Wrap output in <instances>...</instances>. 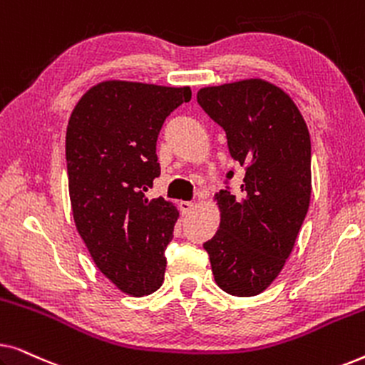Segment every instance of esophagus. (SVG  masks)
I'll list each match as a JSON object with an SVG mask.
<instances>
[{"label":"esophagus","instance_id":"esophagus-1","mask_svg":"<svg viewBox=\"0 0 365 365\" xmlns=\"http://www.w3.org/2000/svg\"><path fill=\"white\" fill-rule=\"evenodd\" d=\"M179 207H181V212L182 214H189V212H192L194 202H191V201H181V202H179Z\"/></svg>","mask_w":365,"mask_h":365}]
</instances>
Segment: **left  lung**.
<instances>
[{
    "instance_id": "1",
    "label": "left lung",
    "mask_w": 365,
    "mask_h": 365,
    "mask_svg": "<svg viewBox=\"0 0 365 365\" xmlns=\"http://www.w3.org/2000/svg\"><path fill=\"white\" fill-rule=\"evenodd\" d=\"M197 103L246 171L241 196L214 194L221 222L204 249L224 292L257 296L281 274L311 202L307 124L292 98L261 78L201 88Z\"/></svg>"
}]
</instances>
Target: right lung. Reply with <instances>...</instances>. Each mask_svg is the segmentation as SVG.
Segmentation results:
<instances>
[{"mask_svg":"<svg viewBox=\"0 0 365 365\" xmlns=\"http://www.w3.org/2000/svg\"><path fill=\"white\" fill-rule=\"evenodd\" d=\"M191 101V88L108 79L83 94L66 129L73 219L94 264L133 297L161 287L179 217L148 189L161 174L156 156L164 119Z\"/></svg>","mask_w":365,"mask_h":365,"instance_id":"add662e5","label":"right lung"}]
</instances>
